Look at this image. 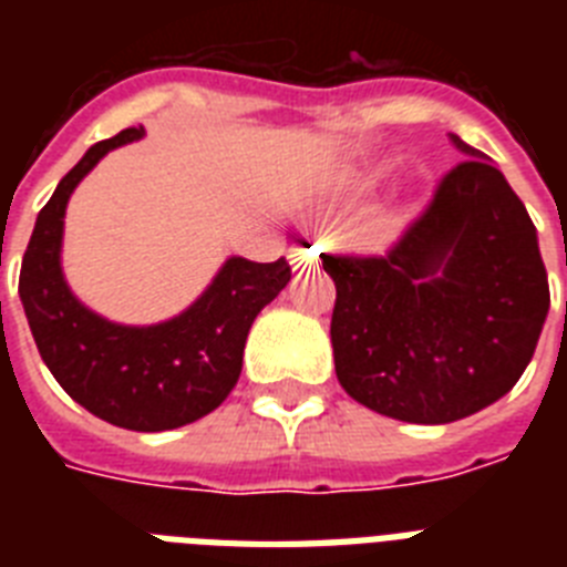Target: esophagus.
<instances>
[{
	"mask_svg": "<svg viewBox=\"0 0 567 567\" xmlns=\"http://www.w3.org/2000/svg\"><path fill=\"white\" fill-rule=\"evenodd\" d=\"M318 256H320L318 244H315L311 238H300L291 247V256L288 258H291L293 270H306V267L318 265Z\"/></svg>",
	"mask_w": 567,
	"mask_h": 567,
	"instance_id": "34e87169",
	"label": "esophagus"
}]
</instances>
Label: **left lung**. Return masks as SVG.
Returning <instances> with one entry per match:
<instances>
[{
  "label": "left lung",
  "mask_w": 567,
  "mask_h": 567,
  "mask_svg": "<svg viewBox=\"0 0 567 567\" xmlns=\"http://www.w3.org/2000/svg\"><path fill=\"white\" fill-rule=\"evenodd\" d=\"M465 155L382 256H323L336 282L332 353L355 403L450 423L509 394L550 309L536 226L503 173Z\"/></svg>",
  "instance_id": "obj_1"
}]
</instances>
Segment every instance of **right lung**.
<instances>
[{"instance_id": "1", "label": "right lung", "mask_w": 567, "mask_h": 567, "mask_svg": "<svg viewBox=\"0 0 567 567\" xmlns=\"http://www.w3.org/2000/svg\"><path fill=\"white\" fill-rule=\"evenodd\" d=\"M137 137L144 126L93 144L58 182L22 256L20 300L40 359L75 403L123 430L164 432L199 421L229 396L249 327L288 285L291 265L229 258L190 309L155 327H120L84 309L61 274L66 199L102 155Z\"/></svg>"}]
</instances>
